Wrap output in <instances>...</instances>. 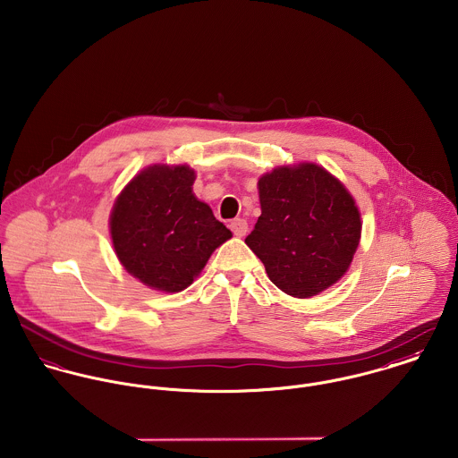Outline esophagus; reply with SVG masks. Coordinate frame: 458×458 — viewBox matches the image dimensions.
<instances>
[{
	"mask_svg": "<svg viewBox=\"0 0 458 458\" xmlns=\"http://www.w3.org/2000/svg\"><path fill=\"white\" fill-rule=\"evenodd\" d=\"M229 227H231V231L234 233V236H238V238H243V236L247 234V231H249V224H247V220H243V218L233 220Z\"/></svg>",
	"mask_w": 458,
	"mask_h": 458,
	"instance_id": "esophagus-1",
	"label": "esophagus"
}]
</instances>
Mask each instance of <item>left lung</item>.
I'll return each mask as SVG.
<instances>
[{"instance_id":"left-lung-1","label":"left lung","mask_w":458,"mask_h":458,"mask_svg":"<svg viewBox=\"0 0 458 458\" xmlns=\"http://www.w3.org/2000/svg\"><path fill=\"white\" fill-rule=\"evenodd\" d=\"M261 216L245 238L269 280L285 294L310 298L349 269L361 236L358 206L318 164L282 165L259 178Z\"/></svg>"}]
</instances>
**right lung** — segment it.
<instances>
[{"mask_svg": "<svg viewBox=\"0 0 458 458\" xmlns=\"http://www.w3.org/2000/svg\"><path fill=\"white\" fill-rule=\"evenodd\" d=\"M189 165L155 164L133 176L118 196L111 218L114 252L144 285L180 293L187 289L231 231L199 200Z\"/></svg>", "mask_w": 458, "mask_h": 458, "instance_id": "right-lung-1", "label": "right lung"}]
</instances>
